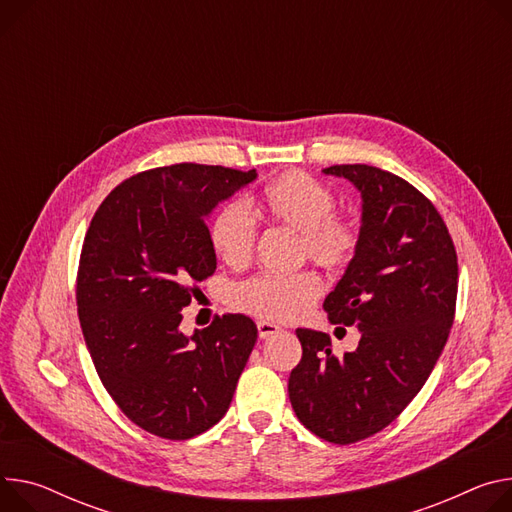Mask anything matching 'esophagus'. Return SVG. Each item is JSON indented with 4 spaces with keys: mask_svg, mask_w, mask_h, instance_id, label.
<instances>
[{
    "mask_svg": "<svg viewBox=\"0 0 512 512\" xmlns=\"http://www.w3.org/2000/svg\"><path fill=\"white\" fill-rule=\"evenodd\" d=\"M257 331H259V339H269V337L280 335L282 327H277V324L267 322V320H259L257 322Z\"/></svg>",
    "mask_w": 512,
    "mask_h": 512,
    "instance_id": "34e87169",
    "label": "esophagus"
}]
</instances>
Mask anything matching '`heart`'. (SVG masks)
Wrapping results in <instances>:
<instances>
[{"mask_svg": "<svg viewBox=\"0 0 512 512\" xmlns=\"http://www.w3.org/2000/svg\"><path fill=\"white\" fill-rule=\"evenodd\" d=\"M257 206L267 220L300 232L302 253L322 267L341 269L357 253V220L335 214L333 194L302 171H286L269 181ZM210 243L230 267H243L251 261L257 226L245 202H228L216 212L210 224ZM320 292L322 284L310 271L288 277L255 275L230 290V302L257 318L290 322L300 318Z\"/></svg>", "mask_w": 512, "mask_h": 512, "instance_id": "heart-1", "label": "heart"}]
</instances>
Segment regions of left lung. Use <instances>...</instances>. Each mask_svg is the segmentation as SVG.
Instances as JSON below:
<instances>
[{
	"label": "left lung",
	"instance_id": "left-lung-1",
	"mask_svg": "<svg viewBox=\"0 0 512 512\" xmlns=\"http://www.w3.org/2000/svg\"><path fill=\"white\" fill-rule=\"evenodd\" d=\"M322 171L361 194L357 253L322 304L361 339L337 357L327 333L298 329L288 394L308 431L349 445L388 427L431 376L455 316L457 255L437 208L402 177L371 165Z\"/></svg>",
	"mask_w": 512,
	"mask_h": 512
}]
</instances>
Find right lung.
<instances>
[{
	"label": "right lung",
	"mask_w": 512,
	"mask_h": 512,
	"mask_svg": "<svg viewBox=\"0 0 512 512\" xmlns=\"http://www.w3.org/2000/svg\"><path fill=\"white\" fill-rule=\"evenodd\" d=\"M257 171L179 163L108 194L91 218L77 271V312L98 376L141 429L192 439L226 414L257 341L245 314L179 331L196 284L216 269L206 218Z\"/></svg>",
	"instance_id": "right-lung-1"
}]
</instances>
